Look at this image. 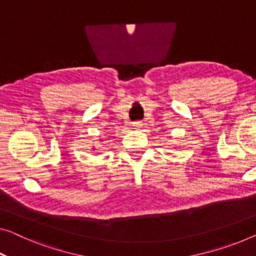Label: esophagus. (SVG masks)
Segmentation results:
<instances>
[{
  "mask_svg": "<svg viewBox=\"0 0 256 256\" xmlns=\"http://www.w3.org/2000/svg\"><path fill=\"white\" fill-rule=\"evenodd\" d=\"M133 128H140L141 126H142V124H141V122H134V123L132 124Z\"/></svg>",
  "mask_w": 256,
  "mask_h": 256,
  "instance_id": "34e87169",
  "label": "esophagus"
}]
</instances>
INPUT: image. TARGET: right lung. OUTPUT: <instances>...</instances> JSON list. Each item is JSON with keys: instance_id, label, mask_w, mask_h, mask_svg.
I'll return each instance as SVG.
<instances>
[{"instance_id": "obj_1", "label": "right lung", "mask_w": 256, "mask_h": 256, "mask_svg": "<svg viewBox=\"0 0 256 256\" xmlns=\"http://www.w3.org/2000/svg\"><path fill=\"white\" fill-rule=\"evenodd\" d=\"M93 150H94V148H93Z\"/></svg>"}]
</instances>
